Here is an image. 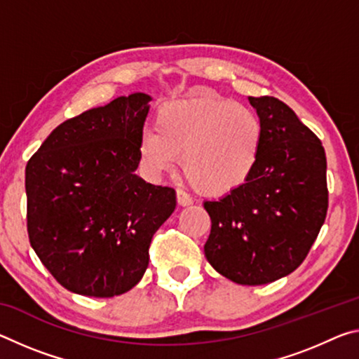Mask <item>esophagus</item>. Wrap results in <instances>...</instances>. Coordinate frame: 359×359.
I'll list each match as a JSON object with an SVG mask.
<instances>
[{"instance_id":"esophagus-1","label":"esophagus","mask_w":359,"mask_h":359,"mask_svg":"<svg viewBox=\"0 0 359 359\" xmlns=\"http://www.w3.org/2000/svg\"><path fill=\"white\" fill-rule=\"evenodd\" d=\"M177 203H179V205H182V208H187V205H190L193 201H191V198L188 196V194L185 193V191H182V190H177Z\"/></svg>"}]
</instances>
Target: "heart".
<instances>
[{
    "label": "heart",
    "mask_w": 359,
    "mask_h": 359,
    "mask_svg": "<svg viewBox=\"0 0 359 359\" xmlns=\"http://www.w3.org/2000/svg\"><path fill=\"white\" fill-rule=\"evenodd\" d=\"M264 126L252 107L198 90L166 102L145 130L137 151L151 175L171 171L180 155L187 182L208 196L241 188L258 166Z\"/></svg>",
    "instance_id": "1"
}]
</instances>
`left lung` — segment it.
Listing matches in <instances>:
<instances>
[{
	"instance_id": "obj_1",
	"label": "left lung",
	"mask_w": 359,
	"mask_h": 359,
	"mask_svg": "<svg viewBox=\"0 0 359 359\" xmlns=\"http://www.w3.org/2000/svg\"><path fill=\"white\" fill-rule=\"evenodd\" d=\"M264 126L258 166L244 185L205 201L210 266L239 285L288 276L307 257L327 210L326 155L320 139L280 100L248 98Z\"/></svg>"
}]
</instances>
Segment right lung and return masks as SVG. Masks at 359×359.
I'll return each instance as SVG.
<instances>
[{
    "instance_id": "add662e5",
    "label": "right lung",
    "mask_w": 359,
    "mask_h": 359,
    "mask_svg": "<svg viewBox=\"0 0 359 359\" xmlns=\"http://www.w3.org/2000/svg\"><path fill=\"white\" fill-rule=\"evenodd\" d=\"M151 96L131 93L58 125L25 169L28 236L60 285L112 297L136 287L175 191L136 174Z\"/></svg>"
}]
</instances>
